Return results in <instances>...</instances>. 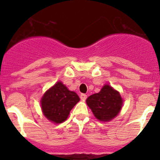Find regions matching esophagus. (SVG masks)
<instances>
[{
    "instance_id": "34e87169",
    "label": "esophagus",
    "mask_w": 160,
    "mask_h": 160,
    "mask_svg": "<svg viewBox=\"0 0 160 160\" xmlns=\"http://www.w3.org/2000/svg\"><path fill=\"white\" fill-rule=\"evenodd\" d=\"M87 94H82L81 95H80V98H81L82 100H83V101H84V100L87 99Z\"/></svg>"
}]
</instances>
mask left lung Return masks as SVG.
<instances>
[{"instance_id":"obj_1","label":"left lung","mask_w":160,"mask_h":160,"mask_svg":"<svg viewBox=\"0 0 160 160\" xmlns=\"http://www.w3.org/2000/svg\"><path fill=\"white\" fill-rule=\"evenodd\" d=\"M87 104L97 119L107 122L118 115L122 108V99L118 91L105 85L100 92L87 98Z\"/></svg>"}]
</instances>
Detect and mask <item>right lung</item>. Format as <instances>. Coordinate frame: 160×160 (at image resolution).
I'll return each mask as SVG.
<instances>
[{"instance_id":"obj_1","label":"right lung","mask_w":160,"mask_h":160,"mask_svg":"<svg viewBox=\"0 0 160 160\" xmlns=\"http://www.w3.org/2000/svg\"><path fill=\"white\" fill-rule=\"evenodd\" d=\"M79 100L75 92L68 90L62 82H58L42 96L41 106L46 118L54 123H61L66 121Z\"/></svg>"}]
</instances>
